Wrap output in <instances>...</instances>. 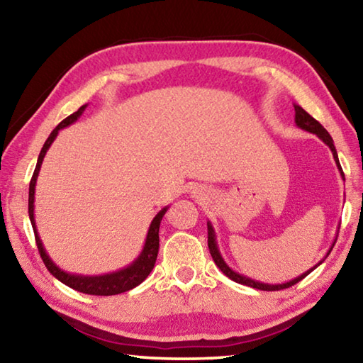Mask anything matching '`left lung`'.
<instances>
[{"label":"left lung","mask_w":363,"mask_h":363,"mask_svg":"<svg viewBox=\"0 0 363 363\" xmlns=\"http://www.w3.org/2000/svg\"><path fill=\"white\" fill-rule=\"evenodd\" d=\"M294 123H296V126L301 128V130L315 134V136H317L318 139H322L323 143L330 147L331 153H333V158H335L336 167H337V169H340V174H341V177L344 179V173H342V169H341L340 160H337V153H336V149H335L333 139H331L328 131L325 130V128H323V126L320 125V123H318L315 118H312V116H311L309 113H307L303 107L296 106V104H294ZM335 243H336V238L333 240V243H331V247H330V250L327 251V255L323 256V259L318 261L314 267H311L309 270H306L304 274L298 275L296 279H293V280H290V281H284V284H264V281L250 279V277H247V275H243V274H240V272H235V270H233L232 267H229V264H227V262L224 261V257H223V255H220V251H219L218 240H216V232H214V227H213V224L210 223V220H208V248H210V253H211V256H213V261H214V264H216V266L220 269V272H223L224 275H227V277H229L230 280L237 281V284L247 285V286H251V288H257V290H262V291L284 290V288H290V286H293V285H296L298 281L303 280V279L306 277V275H309V274L312 272V270L317 269L325 259H327V256L330 255V251L333 250Z\"/></svg>","instance_id":"obj_1"}]
</instances>
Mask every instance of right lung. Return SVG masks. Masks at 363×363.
Returning <instances> with one entry per match:
<instances>
[{
	"label": "right lung",
	"instance_id": "add662e5",
	"mask_svg": "<svg viewBox=\"0 0 363 363\" xmlns=\"http://www.w3.org/2000/svg\"><path fill=\"white\" fill-rule=\"evenodd\" d=\"M86 107H88V104H84V106L79 107L75 113H72L70 116H67L65 120L60 121L59 125L54 128L52 133L49 134V138L45 143V145H43L40 157H38V162H36L35 173L32 176V181H30L28 216H30V223H32V227H33L35 240H36V245H38L41 259H43V262H45V266L48 267L49 272L54 275V277H56L59 281H62L64 285L70 286V288H73V290H77L79 293L96 294V296H112V294H120V293L133 290V288H136L138 285L143 284L147 277H149V274L152 272L153 266H155L157 255H158L160 223H162L164 213L168 211L169 206L162 208V210L157 213V216L152 219L149 230H147V237H145L143 251H140L136 259H134L131 264H128L126 267L115 270V272L101 274V275H83V274L67 272V270L60 269L57 264L51 259V256L48 255L45 245H43V242H41V237L38 233V229H36V223H35L36 179H38V174H40V169H41V164H43V160H45L46 152L49 150V147H51V144L54 143V139L57 138L59 131L64 130V128H67V126H70L72 123H75L79 116L83 115Z\"/></svg>",
	"mask_w": 363,
	"mask_h": 363
}]
</instances>
